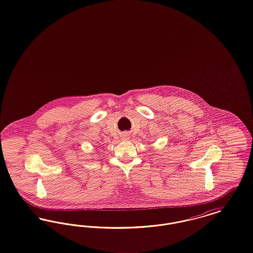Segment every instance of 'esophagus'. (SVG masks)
<instances>
[{"mask_svg":"<svg viewBox=\"0 0 253 253\" xmlns=\"http://www.w3.org/2000/svg\"><path fill=\"white\" fill-rule=\"evenodd\" d=\"M128 138V134H126L125 136H124V139H127Z\"/></svg>","mask_w":253,"mask_h":253,"instance_id":"obj_1","label":"esophagus"}]
</instances>
